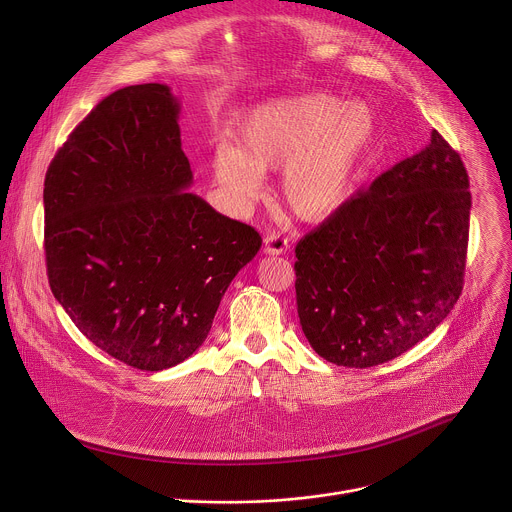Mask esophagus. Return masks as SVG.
Wrapping results in <instances>:
<instances>
[{"label": "esophagus", "instance_id": "1", "mask_svg": "<svg viewBox=\"0 0 512 512\" xmlns=\"http://www.w3.org/2000/svg\"><path fill=\"white\" fill-rule=\"evenodd\" d=\"M287 249H289L287 237H283V235H279V233H269V235L265 237L263 251H265L267 255H281V253H285Z\"/></svg>", "mask_w": 512, "mask_h": 512}]
</instances>
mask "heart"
Instances as JSON below:
<instances>
[{"label": "heart", "mask_w": 512, "mask_h": 512, "mask_svg": "<svg viewBox=\"0 0 512 512\" xmlns=\"http://www.w3.org/2000/svg\"><path fill=\"white\" fill-rule=\"evenodd\" d=\"M374 136L368 104L344 106L326 93L275 99L243 116L237 146H217L213 180L231 204L249 207L263 194V172L283 168L281 192L291 211L322 221L350 198Z\"/></svg>", "instance_id": "heart-1"}]
</instances>
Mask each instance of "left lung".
Wrapping results in <instances>:
<instances>
[{
  "mask_svg": "<svg viewBox=\"0 0 512 512\" xmlns=\"http://www.w3.org/2000/svg\"><path fill=\"white\" fill-rule=\"evenodd\" d=\"M471 192L437 132L297 243L295 289L318 356L348 368L390 362L455 307L467 263Z\"/></svg>",
  "mask_w": 512,
  "mask_h": 512,
  "instance_id": "8db88e82",
  "label": "left lung"
}]
</instances>
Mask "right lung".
I'll use <instances>...</instances> for the list:
<instances>
[{
	"instance_id": "obj_1",
	"label": "right lung",
	"mask_w": 512,
	"mask_h": 512,
	"mask_svg": "<svg viewBox=\"0 0 512 512\" xmlns=\"http://www.w3.org/2000/svg\"><path fill=\"white\" fill-rule=\"evenodd\" d=\"M180 101L160 83L108 95L45 176L49 287L108 356L158 372L204 344L233 277L261 249L247 223L190 194Z\"/></svg>"
}]
</instances>
